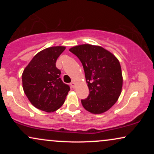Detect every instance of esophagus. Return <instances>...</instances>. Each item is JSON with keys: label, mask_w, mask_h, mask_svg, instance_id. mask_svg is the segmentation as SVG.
Masks as SVG:
<instances>
[{"label": "esophagus", "mask_w": 154, "mask_h": 154, "mask_svg": "<svg viewBox=\"0 0 154 154\" xmlns=\"http://www.w3.org/2000/svg\"><path fill=\"white\" fill-rule=\"evenodd\" d=\"M70 85H71V87H72V88H75V82H72L71 83H70Z\"/></svg>", "instance_id": "1"}]
</instances>
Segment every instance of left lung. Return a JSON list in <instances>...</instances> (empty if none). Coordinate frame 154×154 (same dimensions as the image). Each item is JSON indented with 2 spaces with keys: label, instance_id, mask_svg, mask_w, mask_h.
<instances>
[{
  "label": "left lung",
  "instance_id": "left-lung-1",
  "mask_svg": "<svg viewBox=\"0 0 154 154\" xmlns=\"http://www.w3.org/2000/svg\"><path fill=\"white\" fill-rule=\"evenodd\" d=\"M82 63L89 95L81 100L88 111L99 114L110 109L122 93L123 78L117 58L99 45L83 44L69 49Z\"/></svg>",
  "mask_w": 154,
  "mask_h": 154
}]
</instances>
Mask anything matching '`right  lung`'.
<instances>
[{"label":"right lung","instance_id":"add662e5","mask_svg":"<svg viewBox=\"0 0 154 154\" xmlns=\"http://www.w3.org/2000/svg\"><path fill=\"white\" fill-rule=\"evenodd\" d=\"M65 46H53L40 51L22 73V86L30 103L40 110L53 112L64 103L70 88L60 78L56 68L59 56Z\"/></svg>","mask_w":154,"mask_h":154}]
</instances>
